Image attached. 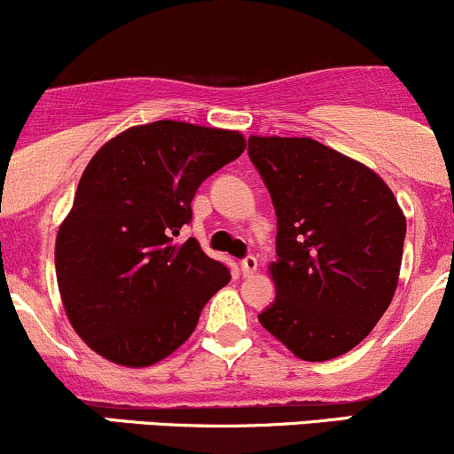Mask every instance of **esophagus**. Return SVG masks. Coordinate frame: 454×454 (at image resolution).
<instances>
[{"instance_id":"esophagus-1","label":"esophagus","mask_w":454,"mask_h":454,"mask_svg":"<svg viewBox=\"0 0 454 454\" xmlns=\"http://www.w3.org/2000/svg\"><path fill=\"white\" fill-rule=\"evenodd\" d=\"M259 270V261H256V256H246V259L241 261V271H243V276H252L254 274V271Z\"/></svg>"}]
</instances>
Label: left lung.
I'll return each instance as SVG.
<instances>
[{
	"instance_id": "1",
	"label": "left lung",
	"mask_w": 454,
	"mask_h": 454,
	"mask_svg": "<svg viewBox=\"0 0 454 454\" xmlns=\"http://www.w3.org/2000/svg\"><path fill=\"white\" fill-rule=\"evenodd\" d=\"M276 211V300L259 322L304 361L352 350L387 311L407 219L365 165L313 139L250 137Z\"/></svg>"
}]
</instances>
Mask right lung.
I'll return each instance as SVG.
<instances>
[{
	"mask_svg": "<svg viewBox=\"0 0 454 454\" xmlns=\"http://www.w3.org/2000/svg\"><path fill=\"white\" fill-rule=\"evenodd\" d=\"M239 132L154 121L108 141L80 178L56 239V278L75 333L108 361L145 367L183 346L231 280L200 243L174 237L200 184L239 159Z\"/></svg>",
	"mask_w": 454,
	"mask_h": 454,
	"instance_id": "right-lung-1",
	"label": "right lung"
}]
</instances>
